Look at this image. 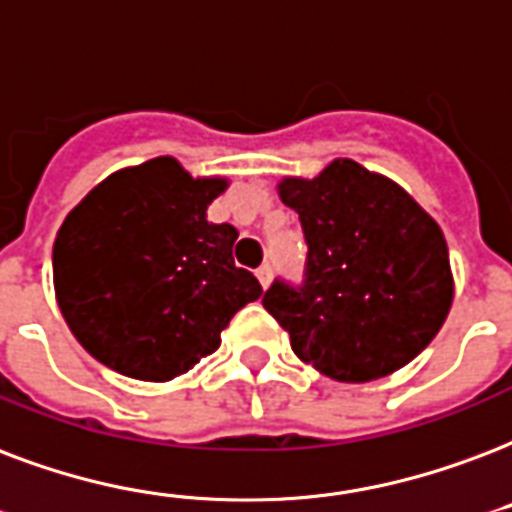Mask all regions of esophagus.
I'll return each instance as SVG.
<instances>
[{
    "label": "esophagus",
    "mask_w": 512,
    "mask_h": 512,
    "mask_svg": "<svg viewBox=\"0 0 512 512\" xmlns=\"http://www.w3.org/2000/svg\"><path fill=\"white\" fill-rule=\"evenodd\" d=\"M257 279H260V284H263V290H268V284H271V279H273L271 265H268V263L260 265V268H257Z\"/></svg>",
    "instance_id": "esophagus-1"
}]
</instances>
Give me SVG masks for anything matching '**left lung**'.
Returning <instances> with one entry per match:
<instances>
[{
  "label": "left lung",
  "mask_w": 512,
  "mask_h": 512,
  "mask_svg": "<svg viewBox=\"0 0 512 512\" xmlns=\"http://www.w3.org/2000/svg\"><path fill=\"white\" fill-rule=\"evenodd\" d=\"M308 244L300 287L271 284L265 311L319 373L362 384L424 351L446 322L454 276L443 230L392 179L338 158L319 177H284Z\"/></svg>",
  "instance_id": "obj_1"
}]
</instances>
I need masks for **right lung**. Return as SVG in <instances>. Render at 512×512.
Instances as JSON below:
<instances>
[{
	"mask_svg": "<svg viewBox=\"0 0 512 512\" xmlns=\"http://www.w3.org/2000/svg\"><path fill=\"white\" fill-rule=\"evenodd\" d=\"M225 187L163 155L109 174L66 214L53 244L56 300L101 365L171 381L217 351L233 314L263 295L233 263L239 230L206 220Z\"/></svg>",
	"mask_w": 512,
	"mask_h": 512,
	"instance_id": "obj_1",
	"label": "right lung"
}]
</instances>
